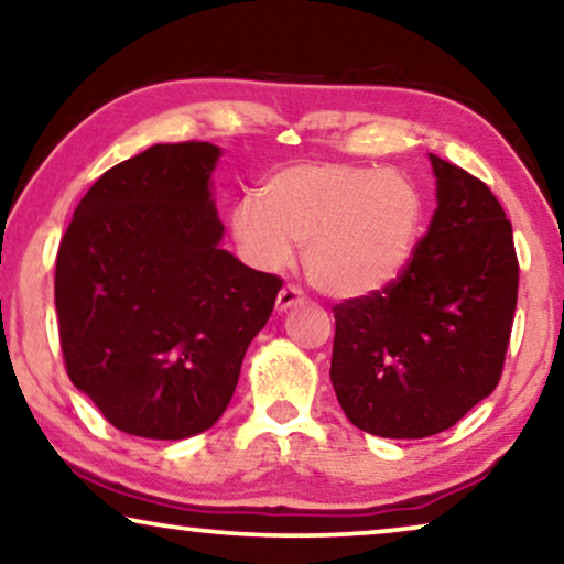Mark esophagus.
Masks as SVG:
<instances>
[{
	"mask_svg": "<svg viewBox=\"0 0 564 564\" xmlns=\"http://www.w3.org/2000/svg\"><path fill=\"white\" fill-rule=\"evenodd\" d=\"M300 303H305V292L295 288V284H284L280 290V295H276V311L284 313L290 311V307H295Z\"/></svg>",
	"mask_w": 564,
	"mask_h": 564,
	"instance_id": "34e87169",
	"label": "esophagus"
}]
</instances>
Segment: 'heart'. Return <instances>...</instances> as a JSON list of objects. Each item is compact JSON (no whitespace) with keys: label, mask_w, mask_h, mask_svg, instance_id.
<instances>
[{"label":"heart","mask_w":564,"mask_h":564,"mask_svg":"<svg viewBox=\"0 0 564 564\" xmlns=\"http://www.w3.org/2000/svg\"><path fill=\"white\" fill-rule=\"evenodd\" d=\"M259 197L230 210L238 249L257 269L280 272L303 246L307 280L330 297L388 290L421 241V189L398 169L297 161L276 169Z\"/></svg>","instance_id":"obj_1"}]
</instances>
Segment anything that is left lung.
Returning a JSON list of instances; mask_svg holds the SVG:
<instances>
[{
    "instance_id": "8db88e82",
    "label": "left lung",
    "mask_w": 564,
    "mask_h": 564,
    "mask_svg": "<svg viewBox=\"0 0 564 564\" xmlns=\"http://www.w3.org/2000/svg\"><path fill=\"white\" fill-rule=\"evenodd\" d=\"M436 210L403 276L334 307L330 382L367 434L452 429L500 380L519 297L513 228L488 184L429 153Z\"/></svg>"
}]
</instances>
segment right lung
<instances>
[{
	"label": "right lung",
	"instance_id": "obj_1",
	"mask_svg": "<svg viewBox=\"0 0 564 564\" xmlns=\"http://www.w3.org/2000/svg\"><path fill=\"white\" fill-rule=\"evenodd\" d=\"M213 143H156L107 169L56 257L72 382L126 434L176 442L226 411L282 280L220 249Z\"/></svg>",
	"mask_w": 564,
	"mask_h": 564
}]
</instances>
